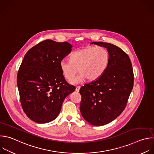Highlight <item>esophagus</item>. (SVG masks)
Masks as SVG:
<instances>
[{"mask_svg":"<svg viewBox=\"0 0 154 154\" xmlns=\"http://www.w3.org/2000/svg\"><path fill=\"white\" fill-rule=\"evenodd\" d=\"M80 86H76V88H75V91H77V92H79V91H80Z\"/></svg>","mask_w":154,"mask_h":154,"instance_id":"esophagus-1","label":"esophagus"}]
</instances>
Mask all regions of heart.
Returning a JSON list of instances; mask_svg holds the SVG:
<instances>
[{
	"label": "heart",
	"mask_w": 154,
	"mask_h": 154,
	"mask_svg": "<svg viewBox=\"0 0 154 154\" xmlns=\"http://www.w3.org/2000/svg\"><path fill=\"white\" fill-rule=\"evenodd\" d=\"M109 62V54L106 48L102 46H87L74 52L69 60H62L60 68L65 78L69 82L73 80L78 71L80 74L74 83L86 78L89 81H94L104 73Z\"/></svg>",
	"instance_id": "heart-1"
}]
</instances>
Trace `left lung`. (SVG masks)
I'll return each mask as SVG.
<instances>
[{"mask_svg": "<svg viewBox=\"0 0 154 154\" xmlns=\"http://www.w3.org/2000/svg\"><path fill=\"white\" fill-rule=\"evenodd\" d=\"M106 48L108 66L98 79L84 85L80 110L82 117L94 126L106 125L123 111L134 86V73L128 55L119 47L106 42H92Z\"/></svg>", "mask_w": 154, "mask_h": 154, "instance_id": "left-lung-1", "label": "left lung"}]
</instances>
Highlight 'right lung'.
Wrapping results in <instances>:
<instances>
[{
	"label": "right lung",
	"mask_w": 154,
	"mask_h": 154,
	"mask_svg": "<svg viewBox=\"0 0 154 154\" xmlns=\"http://www.w3.org/2000/svg\"><path fill=\"white\" fill-rule=\"evenodd\" d=\"M69 43L45 40L31 48L22 62L17 84L22 109L37 123L54 120L75 87L65 79L60 63L72 50Z\"/></svg>",
	"instance_id": "add662e5"
}]
</instances>
